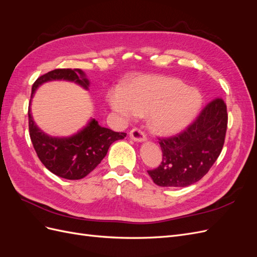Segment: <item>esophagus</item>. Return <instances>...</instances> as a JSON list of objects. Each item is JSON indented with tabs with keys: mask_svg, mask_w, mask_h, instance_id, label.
I'll use <instances>...</instances> for the list:
<instances>
[{
	"mask_svg": "<svg viewBox=\"0 0 257 257\" xmlns=\"http://www.w3.org/2000/svg\"><path fill=\"white\" fill-rule=\"evenodd\" d=\"M130 137L133 139V141L138 142V143H142V142L146 141L145 132L142 131L141 128H138V127H134L133 130H131Z\"/></svg>",
	"mask_w": 257,
	"mask_h": 257,
	"instance_id": "34e87169",
	"label": "esophagus"
}]
</instances>
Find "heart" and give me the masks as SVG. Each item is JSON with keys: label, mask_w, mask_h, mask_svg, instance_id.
<instances>
[{"label": "heart", "mask_w": 257, "mask_h": 257, "mask_svg": "<svg viewBox=\"0 0 257 257\" xmlns=\"http://www.w3.org/2000/svg\"><path fill=\"white\" fill-rule=\"evenodd\" d=\"M109 102L124 118L149 115L154 132L174 134L194 120L203 105V96L197 89L189 88L180 79L145 76L130 83L124 91L111 90Z\"/></svg>", "instance_id": "1"}]
</instances>
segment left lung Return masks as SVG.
<instances>
[{
  "label": "left lung",
  "mask_w": 257,
  "mask_h": 257,
  "mask_svg": "<svg viewBox=\"0 0 257 257\" xmlns=\"http://www.w3.org/2000/svg\"><path fill=\"white\" fill-rule=\"evenodd\" d=\"M227 108L222 98L207 104L181 133L159 138L161 165L148 174L160 186L183 188L199 181L223 149L227 128Z\"/></svg>",
  "instance_id": "obj_1"
}]
</instances>
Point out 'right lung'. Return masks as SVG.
I'll return each instance as SVG.
<instances>
[{
	"label": "right lung",
	"instance_id": "right-lung-1",
	"mask_svg": "<svg viewBox=\"0 0 257 257\" xmlns=\"http://www.w3.org/2000/svg\"><path fill=\"white\" fill-rule=\"evenodd\" d=\"M75 81L88 89L89 80L78 68H58L41 76L33 83L31 99L41 84L50 80ZM30 99V104H31ZM30 137L38 159L54 175L68 180H78L89 175L102 160L112 143L126 136L98 125L92 119L83 130L71 137H51L37 127L29 107Z\"/></svg>",
	"mask_w": 257,
	"mask_h": 257
}]
</instances>
